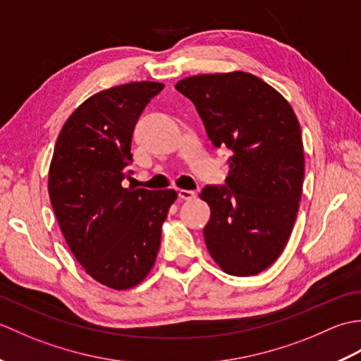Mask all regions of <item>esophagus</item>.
I'll return each instance as SVG.
<instances>
[{
    "instance_id": "1",
    "label": "esophagus",
    "mask_w": 361,
    "mask_h": 361,
    "mask_svg": "<svg viewBox=\"0 0 361 361\" xmlns=\"http://www.w3.org/2000/svg\"><path fill=\"white\" fill-rule=\"evenodd\" d=\"M178 197L181 198V200H192V198L195 197V192H194V190L180 189V190H178Z\"/></svg>"
}]
</instances>
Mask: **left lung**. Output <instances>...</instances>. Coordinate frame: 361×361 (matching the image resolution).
I'll return each mask as SVG.
<instances>
[{
  "mask_svg": "<svg viewBox=\"0 0 361 361\" xmlns=\"http://www.w3.org/2000/svg\"><path fill=\"white\" fill-rule=\"evenodd\" d=\"M200 114L216 149H229L225 185H208L203 229L212 259L252 276L279 257L293 229L304 180L301 127L290 104L248 73L202 74L175 85Z\"/></svg>",
  "mask_w": 361,
  "mask_h": 361,
  "instance_id": "obj_1",
  "label": "left lung"
}]
</instances>
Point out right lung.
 Wrapping results in <instances>:
<instances>
[{
    "label": "right lung",
    "mask_w": 361,
    "mask_h": 361,
    "mask_svg": "<svg viewBox=\"0 0 361 361\" xmlns=\"http://www.w3.org/2000/svg\"><path fill=\"white\" fill-rule=\"evenodd\" d=\"M163 83L132 82L87 99L62 128L49 198L68 247L97 282L132 288L152 270L172 189L124 188L137 119Z\"/></svg>",
    "instance_id": "obj_1"
}]
</instances>
